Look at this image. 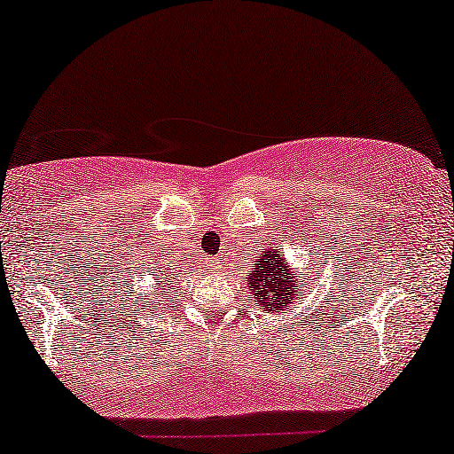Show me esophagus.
<instances>
[{"label": "esophagus", "mask_w": 454, "mask_h": 454, "mask_svg": "<svg viewBox=\"0 0 454 454\" xmlns=\"http://www.w3.org/2000/svg\"><path fill=\"white\" fill-rule=\"evenodd\" d=\"M219 260H208V266H211V270L213 271H219Z\"/></svg>", "instance_id": "34e87169"}]
</instances>
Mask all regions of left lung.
<instances>
[{
    "instance_id": "8db88e82",
    "label": "left lung",
    "mask_w": 454,
    "mask_h": 454,
    "mask_svg": "<svg viewBox=\"0 0 454 454\" xmlns=\"http://www.w3.org/2000/svg\"><path fill=\"white\" fill-rule=\"evenodd\" d=\"M302 271H294L288 266L284 251L266 249L257 263L251 266V274L246 278L247 288L255 300V306H262L266 312H280L296 309L298 296V280ZM251 300V298H249Z\"/></svg>"
}]
</instances>
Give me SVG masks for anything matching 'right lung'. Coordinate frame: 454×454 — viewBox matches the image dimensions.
Masks as SVG:
<instances>
[{"instance_id": "obj_1", "label": "right lung", "mask_w": 454, "mask_h": 454, "mask_svg": "<svg viewBox=\"0 0 454 454\" xmlns=\"http://www.w3.org/2000/svg\"><path fill=\"white\" fill-rule=\"evenodd\" d=\"M156 280H160V274H156ZM160 288H164V286H162V284H160Z\"/></svg>"}]
</instances>
